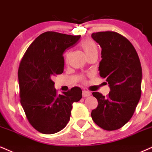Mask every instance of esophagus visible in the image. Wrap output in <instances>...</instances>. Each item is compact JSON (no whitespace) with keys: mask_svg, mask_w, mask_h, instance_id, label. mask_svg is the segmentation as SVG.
Wrapping results in <instances>:
<instances>
[{"mask_svg":"<svg viewBox=\"0 0 152 152\" xmlns=\"http://www.w3.org/2000/svg\"><path fill=\"white\" fill-rule=\"evenodd\" d=\"M91 95V93L90 92L86 90H84L83 91V97H89V96Z\"/></svg>","mask_w":152,"mask_h":152,"instance_id":"obj_1","label":"esophagus"}]
</instances>
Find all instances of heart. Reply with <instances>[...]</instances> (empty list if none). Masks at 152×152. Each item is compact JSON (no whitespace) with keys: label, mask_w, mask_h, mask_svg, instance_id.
I'll list each match as a JSON object with an SVG mask.
<instances>
[{"label":"heart","mask_w":152,"mask_h":152,"mask_svg":"<svg viewBox=\"0 0 152 152\" xmlns=\"http://www.w3.org/2000/svg\"><path fill=\"white\" fill-rule=\"evenodd\" d=\"M81 47L86 54L87 58L91 55L98 54L97 46L94 41L86 39L82 42ZM67 57H68V55H67Z\"/></svg>","instance_id":"heart-1"}]
</instances>
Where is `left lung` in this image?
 Here are the masks:
<instances>
[{
  "label": "left lung",
  "instance_id": "8db88e82",
  "mask_svg": "<svg viewBox=\"0 0 152 152\" xmlns=\"http://www.w3.org/2000/svg\"><path fill=\"white\" fill-rule=\"evenodd\" d=\"M92 37L102 48L99 75L106 79L110 92L107 97L92 92L98 105L91 116L99 127L107 131L118 129L132 118L141 97L140 58L132 44L116 32L94 33Z\"/></svg>",
  "mask_w": 152,
  "mask_h": 152
}]
</instances>
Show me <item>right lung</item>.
<instances>
[{"label": "right lung", "mask_w": 152, "mask_h": 152, "mask_svg": "<svg viewBox=\"0 0 152 152\" xmlns=\"http://www.w3.org/2000/svg\"><path fill=\"white\" fill-rule=\"evenodd\" d=\"M80 37L53 31L42 33L28 47L20 63V103L28 122L39 132L51 134L65 128L72 104L82 98L78 87L58 95L53 81L63 72V53Z\"/></svg>", "instance_id": "add662e5"}]
</instances>
